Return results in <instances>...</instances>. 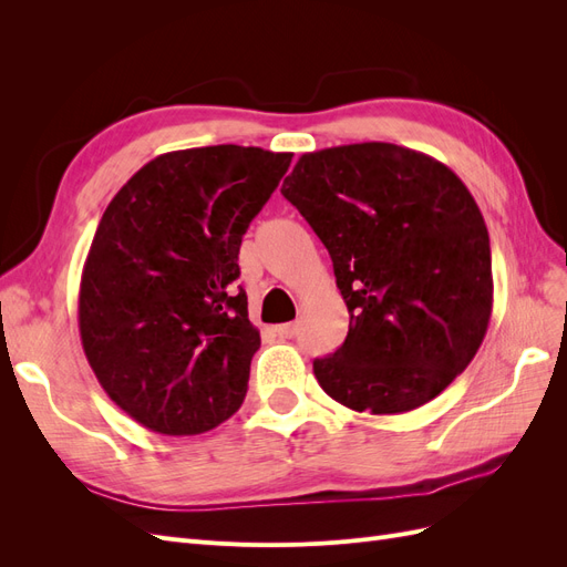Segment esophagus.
I'll list each match as a JSON object with an SVG mask.
<instances>
[{"instance_id":"34e87169","label":"esophagus","mask_w":567,"mask_h":567,"mask_svg":"<svg viewBox=\"0 0 567 567\" xmlns=\"http://www.w3.org/2000/svg\"><path fill=\"white\" fill-rule=\"evenodd\" d=\"M274 333L281 338H293L298 333V326L296 323H279V326H274Z\"/></svg>"}]
</instances>
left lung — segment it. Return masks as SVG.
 Returning <instances> with one entry per match:
<instances>
[{"label": "left lung", "instance_id": "8db88e82", "mask_svg": "<svg viewBox=\"0 0 567 567\" xmlns=\"http://www.w3.org/2000/svg\"><path fill=\"white\" fill-rule=\"evenodd\" d=\"M281 194L333 260L350 312L342 346L315 359L323 392L402 414L471 364L492 317L489 234L452 169L398 144L302 153Z\"/></svg>", "mask_w": 567, "mask_h": 567}]
</instances>
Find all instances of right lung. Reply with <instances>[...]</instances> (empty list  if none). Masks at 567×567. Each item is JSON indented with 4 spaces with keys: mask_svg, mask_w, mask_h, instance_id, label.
<instances>
[{
    "mask_svg": "<svg viewBox=\"0 0 567 567\" xmlns=\"http://www.w3.org/2000/svg\"><path fill=\"white\" fill-rule=\"evenodd\" d=\"M290 158L236 144L169 151L101 217L80 279L82 350L148 431L198 435L244 404L260 331L234 286L238 248Z\"/></svg>",
    "mask_w": 567,
    "mask_h": 567,
    "instance_id": "obj_1",
    "label": "right lung"
}]
</instances>
